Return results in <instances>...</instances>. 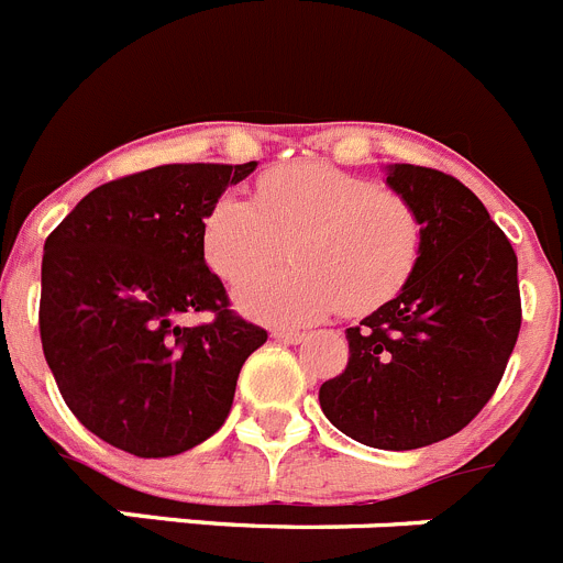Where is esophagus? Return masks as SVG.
Returning <instances> with one entry per match:
<instances>
[{
    "label": "esophagus",
    "instance_id": "1",
    "mask_svg": "<svg viewBox=\"0 0 563 563\" xmlns=\"http://www.w3.org/2000/svg\"><path fill=\"white\" fill-rule=\"evenodd\" d=\"M271 335L276 338V341H285V343H301V341H305V332H298V330H282V327H278V330H273Z\"/></svg>",
    "mask_w": 563,
    "mask_h": 563
}]
</instances>
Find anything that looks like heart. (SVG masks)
I'll return each mask as SVG.
<instances>
[{"label":"heart","instance_id":"heart-1","mask_svg":"<svg viewBox=\"0 0 563 563\" xmlns=\"http://www.w3.org/2000/svg\"><path fill=\"white\" fill-rule=\"evenodd\" d=\"M294 242L287 274L252 279ZM422 222L402 194L330 163H292L262 174L253 202L225 194L202 220V256L239 285V310L273 324H307L341 307L366 316L415 276Z\"/></svg>","mask_w":563,"mask_h":563}]
</instances>
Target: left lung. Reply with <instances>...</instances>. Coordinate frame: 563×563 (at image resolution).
<instances>
[{"label": "left lung", "instance_id": "8db88e82", "mask_svg": "<svg viewBox=\"0 0 563 563\" xmlns=\"http://www.w3.org/2000/svg\"><path fill=\"white\" fill-rule=\"evenodd\" d=\"M386 183L420 213V262L391 301L346 330L350 363L318 400L352 440L411 451L454 437L494 397L521 327L519 262L451 174L395 163Z\"/></svg>", "mask_w": 563, "mask_h": 563}]
</instances>
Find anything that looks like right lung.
<instances>
[{"mask_svg":"<svg viewBox=\"0 0 563 563\" xmlns=\"http://www.w3.org/2000/svg\"><path fill=\"white\" fill-rule=\"evenodd\" d=\"M253 168L168 163L103 183L44 242V357L69 411L114 449L154 460L200 445L267 341L202 256L206 213ZM186 311L214 321L183 328Z\"/></svg>","mask_w":563,"mask_h":563,"instance_id":"right-lung-1","label":"right lung"}]
</instances>
